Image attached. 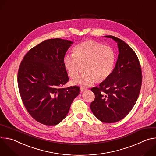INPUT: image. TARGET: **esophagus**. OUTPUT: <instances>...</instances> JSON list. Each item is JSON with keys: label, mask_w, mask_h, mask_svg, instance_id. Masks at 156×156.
Wrapping results in <instances>:
<instances>
[{"label": "esophagus", "mask_w": 156, "mask_h": 156, "mask_svg": "<svg viewBox=\"0 0 156 156\" xmlns=\"http://www.w3.org/2000/svg\"><path fill=\"white\" fill-rule=\"evenodd\" d=\"M86 90H87L86 88H84V87H80V91H81V92H83V91H86Z\"/></svg>", "instance_id": "esophagus-1"}]
</instances>
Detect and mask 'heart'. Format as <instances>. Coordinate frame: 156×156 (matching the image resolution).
I'll use <instances>...</instances> for the list:
<instances>
[{"label":"heart","instance_id":"obj_1","mask_svg":"<svg viewBox=\"0 0 156 156\" xmlns=\"http://www.w3.org/2000/svg\"><path fill=\"white\" fill-rule=\"evenodd\" d=\"M116 62L114 49L93 40L83 41L75 47L73 55H65L64 68L69 77L76 78L84 65L85 73L77 78L73 84L82 87L91 86L99 79L103 81L112 74Z\"/></svg>","mask_w":156,"mask_h":156}]
</instances>
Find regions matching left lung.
Masks as SVG:
<instances>
[{
	"label": "left lung",
	"mask_w": 156,
	"mask_h": 156,
	"mask_svg": "<svg viewBox=\"0 0 156 156\" xmlns=\"http://www.w3.org/2000/svg\"><path fill=\"white\" fill-rule=\"evenodd\" d=\"M104 37L117 42L119 54L112 74L91 89L95 99L90 108L100 121L110 123L122 120L134 107L141 90L142 72L136 53L126 42L113 36Z\"/></svg>",
	"instance_id": "8db88e82"
}]
</instances>
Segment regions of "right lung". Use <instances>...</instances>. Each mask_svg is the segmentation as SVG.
Returning a JSON list of instances; mask_svg holds the SVG:
<instances>
[{
	"label": "right lung",
	"instance_id": "1",
	"mask_svg": "<svg viewBox=\"0 0 156 156\" xmlns=\"http://www.w3.org/2000/svg\"><path fill=\"white\" fill-rule=\"evenodd\" d=\"M73 42L50 39L30 49L21 61L18 86L22 101L31 116L46 125H55L67 115L77 86L62 87L69 81L63 57Z\"/></svg>",
	"mask_w": 156,
	"mask_h": 156
}]
</instances>
